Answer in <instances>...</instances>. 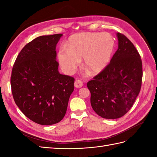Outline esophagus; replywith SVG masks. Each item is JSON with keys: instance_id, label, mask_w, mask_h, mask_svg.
<instances>
[{"instance_id": "obj_1", "label": "esophagus", "mask_w": 157, "mask_h": 157, "mask_svg": "<svg viewBox=\"0 0 157 157\" xmlns=\"http://www.w3.org/2000/svg\"><path fill=\"white\" fill-rule=\"evenodd\" d=\"M74 86L75 88H82L83 86V83L82 81L77 79V80L74 83Z\"/></svg>"}]
</instances>
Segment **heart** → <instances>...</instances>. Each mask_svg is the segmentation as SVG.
I'll list each match as a JSON object with an SVG mask.
<instances>
[{
	"instance_id": "b5f03b06",
	"label": "heart",
	"mask_w": 157,
	"mask_h": 157,
	"mask_svg": "<svg viewBox=\"0 0 157 157\" xmlns=\"http://www.w3.org/2000/svg\"><path fill=\"white\" fill-rule=\"evenodd\" d=\"M61 48L58 59L63 71L73 74L83 58V66L93 75L104 70L111 61L115 41L108 33L82 32L71 36Z\"/></svg>"
}]
</instances>
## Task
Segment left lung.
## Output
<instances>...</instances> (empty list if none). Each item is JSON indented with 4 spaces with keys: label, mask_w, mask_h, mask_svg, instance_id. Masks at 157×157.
I'll return each mask as SVG.
<instances>
[{
    "label": "left lung",
    "mask_w": 157,
    "mask_h": 157,
    "mask_svg": "<svg viewBox=\"0 0 157 157\" xmlns=\"http://www.w3.org/2000/svg\"><path fill=\"white\" fill-rule=\"evenodd\" d=\"M118 49L107 67L87 87L90 103L96 114L105 119H118L128 113L142 86V60L134 45L122 34L117 33Z\"/></svg>",
    "instance_id": "1"
}]
</instances>
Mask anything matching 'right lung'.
<instances>
[{"label":"right lung","mask_w":157,"mask_h":157,"mask_svg":"<svg viewBox=\"0 0 157 157\" xmlns=\"http://www.w3.org/2000/svg\"><path fill=\"white\" fill-rule=\"evenodd\" d=\"M63 34L41 36L22 48L12 69L15 104L28 118L43 125L61 121L67 109L75 79L59 72L56 44Z\"/></svg>","instance_id":"1"}]
</instances>
